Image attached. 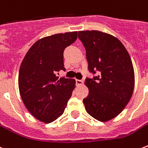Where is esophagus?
Wrapping results in <instances>:
<instances>
[{"mask_svg":"<svg viewBox=\"0 0 148 148\" xmlns=\"http://www.w3.org/2000/svg\"><path fill=\"white\" fill-rule=\"evenodd\" d=\"M84 83V82L82 80H78V79H76V84L77 85H82Z\"/></svg>","mask_w":148,"mask_h":148,"instance_id":"esophagus-1","label":"esophagus"}]
</instances>
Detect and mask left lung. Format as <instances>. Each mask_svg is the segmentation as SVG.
<instances>
[{
    "label": "left lung",
    "instance_id": "1",
    "mask_svg": "<svg viewBox=\"0 0 148 148\" xmlns=\"http://www.w3.org/2000/svg\"><path fill=\"white\" fill-rule=\"evenodd\" d=\"M86 50L88 95L83 99L87 112L97 120L106 122L121 112L130 100L134 88V71L128 52L119 39L99 31L78 32Z\"/></svg>",
    "mask_w": 148,
    "mask_h": 148
}]
</instances>
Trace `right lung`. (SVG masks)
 <instances>
[{"label":"right lung","mask_w":148,"mask_h":148,"mask_svg":"<svg viewBox=\"0 0 148 148\" xmlns=\"http://www.w3.org/2000/svg\"><path fill=\"white\" fill-rule=\"evenodd\" d=\"M77 32L55 34L31 47L19 69L18 88L27 109L39 121L49 123L59 118L75 88V80L56 77L65 71L64 51L74 43Z\"/></svg>","instance_id":"1"}]
</instances>
